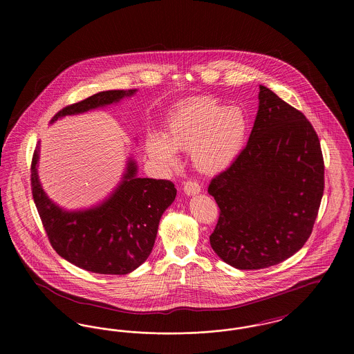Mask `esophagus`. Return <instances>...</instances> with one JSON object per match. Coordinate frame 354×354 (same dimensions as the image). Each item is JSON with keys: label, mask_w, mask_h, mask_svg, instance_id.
<instances>
[{"label": "esophagus", "mask_w": 354, "mask_h": 354, "mask_svg": "<svg viewBox=\"0 0 354 354\" xmlns=\"http://www.w3.org/2000/svg\"><path fill=\"white\" fill-rule=\"evenodd\" d=\"M183 189L187 195L191 196V195H196L201 192V185L195 180H188V182H185Z\"/></svg>", "instance_id": "esophagus-1"}]
</instances>
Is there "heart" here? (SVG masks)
<instances>
[{
  "mask_svg": "<svg viewBox=\"0 0 354 354\" xmlns=\"http://www.w3.org/2000/svg\"><path fill=\"white\" fill-rule=\"evenodd\" d=\"M250 120L243 109L202 97L176 107L166 122L163 138L152 134L146 150L163 166H175V151H189L192 166L215 175L232 166L244 150Z\"/></svg>",
  "mask_w": 354,
  "mask_h": 354,
  "instance_id": "1",
  "label": "heart"
}]
</instances>
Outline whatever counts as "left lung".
Returning <instances> with one entry per match:
<instances>
[{"label": "left lung", "mask_w": 354, "mask_h": 354, "mask_svg": "<svg viewBox=\"0 0 354 354\" xmlns=\"http://www.w3.org/2000/svg\"><path fill=\"white\" fill-rule=\"evenodd\" d=\"M248 143L208 187L220 208L212 250L237 270L276 266L309 239L324 194L320 140L301 111L259 86Z\"/></svg>", "instance_id": "obj_1"}]
</instances>
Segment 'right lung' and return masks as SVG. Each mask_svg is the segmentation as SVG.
I'll list each match as a JSON object with an SVG mask.
<instances>
[{"label":"right lung","mask_w":354,"mask_h":354,"mask_svg":"<svg viewBox=\"0 0 354 354\" xmlns=\"http://www.w3.org/2000/svg\"><path fill=\"white\" fill-rule=\"evenodd\" d=\"M135 93V88L97 93L64 107L50 123L115 103ZM38 158L37 147L30 169L32 194L55 252L82 270L101 274H127L147 260L159 220L176 196L172 182L138 178L136 165L130 159L122 182L104 202L84 211H65L42 189L37 174Z\"/></svg>","instance_id":"1"}]
</instances>
